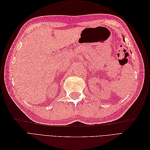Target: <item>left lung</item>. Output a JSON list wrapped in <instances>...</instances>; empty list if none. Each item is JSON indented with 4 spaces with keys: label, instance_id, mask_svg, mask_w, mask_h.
Masks as SVG:
<instances>
[{
    "label": "left lung",
    "instance_id": "8db88e82",
    "mask_svg": "<svg viewBox=\"0 0 150 150\" xmlns=\"http://www.w3.org/2000/svg\"><path fill=\"white\" fill-rule=\"evenodd\" d=\"M123 39H124V38H123ZM124 40H125V39H124Z\"/></svg>",
    "mask_w": 150,
    "mask_h": 150
}]
</instances>
